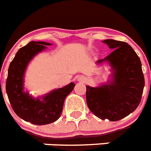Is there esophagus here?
Returning <instances> with one entry per match:
<instances>
[{
  "label": "esophagus",
  "mask_w": 151,
  "mask_h": 151,
  "mask_svg": "<svg viewBox=\"0 0 151 151\" xmlns=\"http://www.w3.org/2000/svg\"><path fill=\"white\" fill-rule=\"evenodd\" d=\"M78 81H79V82H85V78L84 76H81L78 77Z\"/></svg>",
  "instance_id": "obj_1"
}]
</instances>
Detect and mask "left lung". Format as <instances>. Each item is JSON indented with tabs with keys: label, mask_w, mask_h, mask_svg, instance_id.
<instances>
[{
	"label": "left lung",
	"mask_w": 151,
	"mask_h": 151,
	"mask_svg": "<svg viewBox=\"0 0 151 151\" xmlns=\"http://www.w3.org/2000/svg\"><path fill=\"white\" fill-rule=\"evenodd\" d=\"M103 42L113 52L97 64L107 62L112 69V80L97 88L86 86L89 110L101 119L120 120L137 109L145 87L140 58L126 42L106 39Z\"/></svg>",
	"instance_id": "8db88e82"
}]
</instances>
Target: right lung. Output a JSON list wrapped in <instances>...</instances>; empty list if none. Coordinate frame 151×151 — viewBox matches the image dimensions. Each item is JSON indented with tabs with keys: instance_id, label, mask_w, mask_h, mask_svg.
<instances>
[{
	"instance_id": "1",
	"label": "right lung",
	"mask_w": 151,
	"mask_h": 151,
	"mask_svg": "<svg viewBox=\"0 0 151 151\" xmlns=\"http://www.w3.org/2000/svg\"><path fill=\"white\" fill-rule=\"evenodd\" d=\"M51 44L30 41L16 54L8 69L6 91L13 111L19 118L35 125H47L57 121L63 112L65 98L75 87L73 82L55 89L40 98L24 91L23 77L26 66L37 54Z\"/></svg>"
}]
</instances>
